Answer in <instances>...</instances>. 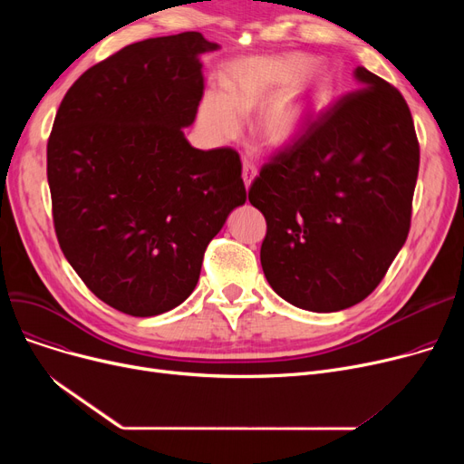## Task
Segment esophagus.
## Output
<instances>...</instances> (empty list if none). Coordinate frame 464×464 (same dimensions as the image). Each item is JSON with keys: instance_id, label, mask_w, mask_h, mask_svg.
Returning <instances> with one entry per match:
<instances>
[{"instance_id": "obj_1", "label": "esophagus", "mask_w": 464, "mask_h": 464, "mask_svg": "<svg viewBox=\"0 0 464 464\" xmlns=\"http://www.w3.org/2000/svg\"><path fill=\"white\" fill-rule=\"evenodd\" d=\"M257 177V167L254 165V163H250V161H242V180H245V184H246V188H250V184H252V180Z\"/></svg>"}]
</instances>
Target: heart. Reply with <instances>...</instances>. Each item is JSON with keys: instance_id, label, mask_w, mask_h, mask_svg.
Instances as JSON below:
<instances>
[{"instance_id": "heart-1", "label": "heart", "mask_w": 464, "mask_h": 464, "mask_svg": "<svg viewBox=\"0 0 464 464\" xmlns=\"http://www.w3.org/2000/svg\"><path fill=\"white\" fill-rule=\"evenodd\" d=\"M303 54H259L229 65L224 93L207 92L201 121L216 140L238 135L245 114L259 111L256 133L271 149L297 144L331 100V77L322 67H310Z\"/></svg>"}]
</instances>
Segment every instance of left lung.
Returning <instances> with one entry per match:
<instances>
[{
    "label": "left lung",
    "instance_id": "1",
    "mask_svg": "<svg viewBox=\"0 0 464 464\" xmlns=\"http://www.w3.org/2000/svg\"><path fill=\"white\" fill-rule=\"evenodd\" d=\"M308 133L263 165L248 199L266 219L261 266L303 310L369 297L410 229L420 144L404 97L364 67Z\"/></svg>",
    "mask_w": 464,
    "mask_h": 464
}]
</instances>
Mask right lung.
Listing matches in <instances>:
<instances>
[{"label": "right lung", "mask_w": 464, "mask_h": 464, "mask_svg": "<svg viewBox=\"0 0 464 464\" xmlns=\"http://www.w3.org/2000/svg\"><path fill=\"white\" fill-rule=\"evenodd\" d=\"M199 32L133 43L69 88L46 146L62 252L95 297L150 318L184 303L203 254L246 203L240 158L199 150L189 128L203 97Z\"/></svg>", "instance_id": "obj_1"}]
</instances>
